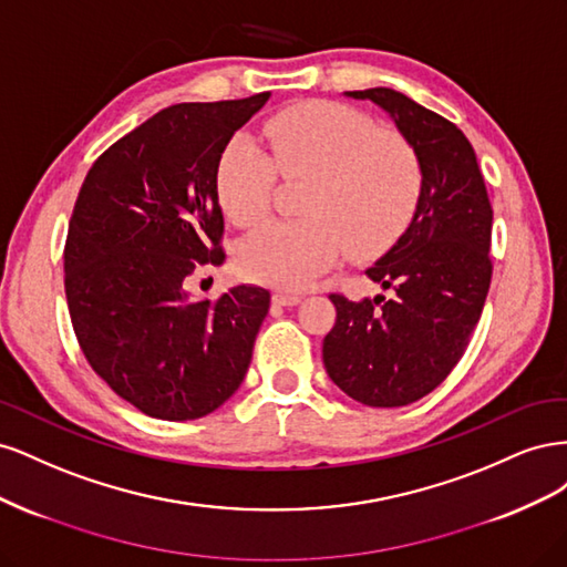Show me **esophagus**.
<instances>
[{
	"instance_id": "34e87169",
	"label": "esophagus",
	"mask_w": 567,
	"mask_h": 567,
	"mask_svg": "<svg viewBox=\"0 0 567 567\" xmlns=\"http://www.w3.org/2000/svg\"><path fill=\"white\" fill-rule=\"evenodd\" d=\"M271 298H274V302H277V305H286V307L298 305L302 300V296L293 293V290H277V293H274Z\"/></svg>"
}]
</instances>
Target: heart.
<instances>
[{"label": "heart", "mask_w": 567, "mask_h": 567, "mask_svg": "<svg viewBox=\"0 0 567 567\" xmlns=\"http://www.w3.org/2000/svg\"><path fill=\"white\" fill-rule=\"evenodd\" d=\"M269 153L236 136L217 165V194L236 227L269 215L277 173L310 179L302 219L269 221L238 255L250 279L300 288L350 248L383 252L409 229L423 196V161L404 134L379 130L348 104L312 99L267 120Z\"/></svg>", "instance_id": "b5f03b06"}]
</instances>
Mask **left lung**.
Here are the masks:
<instances>
[{"mask_svg": "<svg viewBox=\"0 0 567 567\" xmlns=\"http://www.w3.org/2000/svg\"><path fill=\"white\" fill-rule=\"evenodd\" d=\"M385 109L423 161L409 229L367 277L394 298L331 293L323 367L348 398L404 406L433 392L468 348L492 281V205L475 151L452 120L388 87L348 92Z\"/></svg>", "mask_w": 567, "mask_h": 567, "instance_id": "left-lung-1", "label": "left lung"}]
</instances>
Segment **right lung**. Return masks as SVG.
Instances as JSON below:
<instances>
[{
  "label": "right lung",
  "instance_id": "add662e5",
  "mask_svg": "<svg viewBox=\"0 0 567 567\" xmlns=\"http://www.w3.org/2000/svg\"><path fill=\"white\" fill-rule=\"evenodd\" d=\"M269 92L163 109L94 161L63 248L65 300L90 367L146 416L194 421L248 371L269 290L192 300L186 279L225 262L217 165Z\"/></svg>",
  "mask_w": 567,
  "mask_h": 567
}]
</instances>
